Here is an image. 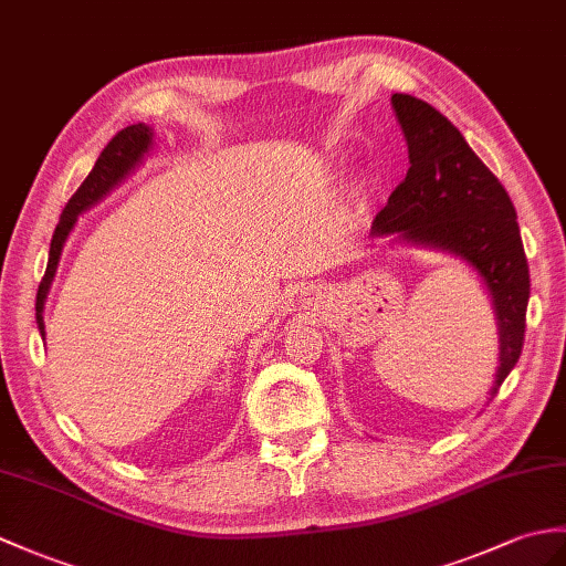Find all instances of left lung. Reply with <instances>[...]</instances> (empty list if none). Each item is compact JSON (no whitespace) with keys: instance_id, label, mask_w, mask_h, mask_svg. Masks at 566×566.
I'll list each match as a JSON object with an SVG mask.
<instances>
[{"instance_id":"obj_1","label":"left lung","mask_w":566,"mask_h":566,"mask_svg":"<svg viewBox=\"0 0 566 566\" xmlns=\"http://www.w3.org/2000/svg\"><path fill=\"white\" fill-rule=\"evenodd\" d=\"M390 101L407 139L410 170L376 214L371 235L400 233L407 241L443 248L480 272L502 343L494 396L521 357L531 296L514 202L449 117L407 94H392Z\"/></svg>"}]
</instances>
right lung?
<instances>
[{"label":"right lung","instance_id":"add662e5","mask_svg":"<svg viewBox=\"0 0 566 566\" xmlns=\"http://www.w3.org/2000/svg\"><path fill=\"white\" fill-rule=\"evenodd\" d=\"M151 144V129L147 125H129L125 129H120L101 151L96 166L91 168V174L86 176V180L82 186L76 188V192L70 197V202L64 205L62 217L55 227V233H52L50 241V255H48V268L41 280V286H38V296H35V321L38 327H41V335L45 337V323H43V304L48 296V289L52 277H55L57 270V260L62 253L64 239L72 231L76 217L88 209L91 205H96L101 197L108 192L113 186H117L129 170L135 168V164L142 159L144 151L149 149Z\"/></svg>","mask_w":566,"mask_h":566}]
</instances>
